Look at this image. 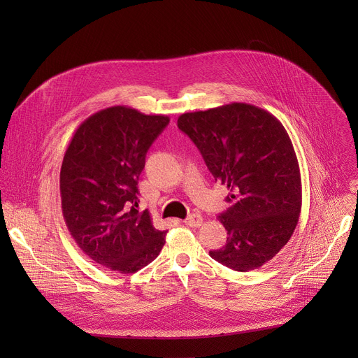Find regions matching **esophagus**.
Segmentation results:
<instances>
[{"instance_id": "1", "label": "esophagus", "mask_w": 358, "mask_h": 358, "mask_svg": "<svg viewBox=\"0 0 358 358\" xmlns=\"http://www.w3.org/2000/svg\"><path fill=\"white\" fill-rule=\"evenodd\" d=\"M202 217L201 215H196V214H192L189 215L187 220H184V224L188 225V227H192V228H198L202 225Z\"/></svg>"}]
</instances>
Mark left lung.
Instances as JSON below:
<instances>
[{"label": "left lung", "instance_id": "8db88e82", "mask_svg": "<svg viewBox=\"0 0 358 358\" xmlns=\"http://www.w3.org/2000/svg\"><path fill=\"white\" fill-rule=\"evenodd\" d=\"M177 124L231 191V207L218 215L227 245L211 258L238 272L261 268L289 242L301 211L300 169L287 131L272 113L248 103L184 113Z\"/></svg>", "mask_w": 358, "mask_h": 358}]
</instances>
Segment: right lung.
<instances>
[{
    "label": "right lung",
    "instance_id": "add662e5",
    "mask_svg": "<svg viewBox=\"0 0 358 358\" xmlns=\"http://www.w3.org/2000/svg\"><path fill=\"white\" fill-rule=\"evenodd\" d=\"M164 115L112 106L89 116L73 133L61 167L66 227L96 264L134 273L155 261L166 231L140 213L138 176L150 145L169 124Z\"/></svg>",
    "mask_w": 358,
    "mask_h": 358
}]
</instances>
